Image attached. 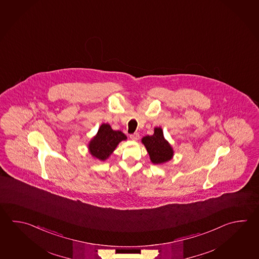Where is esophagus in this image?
<instances>
[{
	"mask_svg": "<svg viewBox=\"0 0 259 259\" xmlns=\"http://www.w3.org/2000/svg\"><path fill=\"white\" fill-rule=\"evenodd\" d=\"M130 138L132 139L133 141H137V140L140 138V136H139V134L136 133V134H134V135H131Z\"/></svg>",
	"mask_w": 259,
	"mask_h": 259,
	"instance_id": "obj_1",
	"label": "esophagus"
}]
</instances>
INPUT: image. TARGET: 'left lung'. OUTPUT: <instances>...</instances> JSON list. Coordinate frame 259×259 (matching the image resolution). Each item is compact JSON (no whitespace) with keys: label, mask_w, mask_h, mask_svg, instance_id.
<instances>
[{"label":"left lung","mask_w":259,"mask_h":259,"mask_svg":"<svg viewBox=\"0 0 259 259\" xmlns=\"http://www.w3.org/2000/svg\"><path fill=\"white\" fill-rule=\"evenodd\" d=\"M142 144L147 148L153 164L161 165L169 161L174 156L170 144L164 137L161 127H155L154 134L142 138Z\"/></svg>","instance_id":"left-lung-1"}]
</instances>
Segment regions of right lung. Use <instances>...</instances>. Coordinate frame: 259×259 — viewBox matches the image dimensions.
<instances>
[{"label": "right lung", "mask_w": 259, "mask_h": 259, "mask_svg": "<svg viewBox=\"0 0 259 259\" xmlns=\"http://www.w3.org/2000/svg\"><path fill=\"white\" fill-rule=\"evenodd\" d=\"M126 139L123 133L113 130L109 123H103L89 142V152L94 158L104 161L112 155L119 143Z\"/></svg>", "instance_id": "1"}]
</instances>
